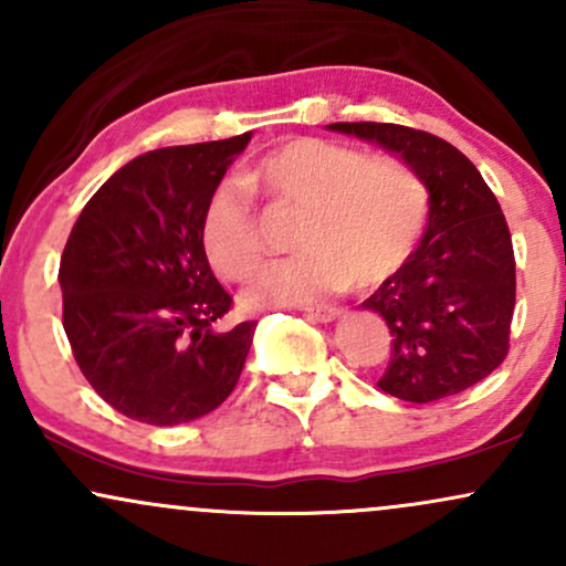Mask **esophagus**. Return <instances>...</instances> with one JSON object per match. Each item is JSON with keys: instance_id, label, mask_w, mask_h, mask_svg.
<instances>
[{"instance_id": "obj_1", "label": "esophagus", "mask_w": 566, "mask_h": 566, "mask_svg": "<svg viewBox=\"0 0 566 566\" xmlns=\"http://www.w3.org/2000/svg\"><path fill=\"white\" fill-rule=\"evenodd\" d=\"M337 314H340L337 305H311V308H305V316H311L316 322H333Z\"/></svg>"}]
</instances>
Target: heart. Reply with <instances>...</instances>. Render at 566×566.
Returning <instances> with one entry per match:
<instances>
[{
  "instance_id": "1",
  "label": "heart",
  "mask_w": 566,
  "mask_h": 566,
  "mask_svg": "<svg viewBox=\"0 0 566 566\" xmlns=\"http://www.w3.org/2000/svg\"><path fill=\"white\" fill-rule=\"evenodd\" d=\"M244 184L303 212L295 231L303 252L265 265L244 292L247 305H301L350 279L378 284L407 261L428 218V191L409 167L322 138L271 148ZM199 237L207 261L226 279H244L263 258L255 205L233 184L207 197Z\"/></svg>"
}]
</instances>
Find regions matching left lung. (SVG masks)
Here are the masks:
<instances>
[{
    "mask_svg": "<svg viewBox=\"0 0 566 566\" xmlns=\"http://www.w3.org/2000/svg\"><path fill=\"white\" fill-rule=\"evenodd\" d=\"M329 129L399 154L431 205L418 250L361 303L394 337L380 391L428 405L476 386L509 354L516 305L511 231L495 193L465 154L423 129L388 122Z\"/></svg>",
    "mask_w": 566,
    "mask_h": 566,
    "instance_id": "1",
    "label": "left lung"
}]
</instances>
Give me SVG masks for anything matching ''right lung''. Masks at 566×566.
<instances>
[{"label": "right lung", "mask_w": 566, "mask_h": 566, "mask_svg": "<svg viewBox=\"0 0 566 566\" xmlns=\"http://www.w3.org/2000/svg\"><path fill=\"white\" fill-rule=\"evenodd\" d=\"M250 143L148 151L84 205L61 258L63 329L82 375L116 412L180 426L223 405L242 375L255 322L229 333L231 311L201 250L207 197Z\"/></svg>", "instance_id": "right-lung-1"}]
</instances>
